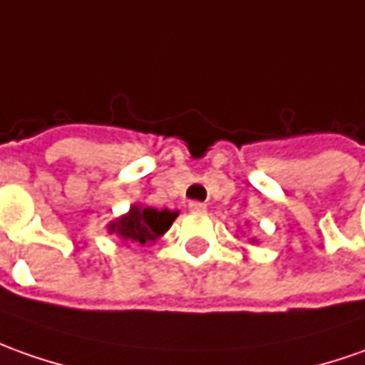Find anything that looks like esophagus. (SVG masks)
Here are the masks:
<instances>
[{"label":"esophagus","instance_id":"obj_1","mask_svg":"<svg viewBox=\"0 0 365 365\" xmlns=\"http://www.w3.org/2000/svg\"><path fill=\"white\" fill-rule=\"evenodd\" d=\"M188 209L192 212H205L207 211V205H205V202H199V200H190V202H188Z\"/></svg>","mask_w":365,"mask_h":365}]
</instances>
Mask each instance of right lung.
I'll return each instance as SVG.
<instances>
[{
    "mask_svg": "<svg viewBox=\"0 0 365 365\" xmlns=\"http://www.w3.org/2000/svg\"><path fill=\"white\" fill-rule=\"evenodd\" d=\"M177 219V212L158 211V209H140V207H132L128 215H124L122 219L110 225V233H118L124 241L130 243H153L160 235L168 231V227Z\"/></svg>",
    "mask_w": 365,
    "mask_h": 365,
    "instance_id": "1",
    "label": "right lung"
}]
</instances>
